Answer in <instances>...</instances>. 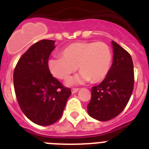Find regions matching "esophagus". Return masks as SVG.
<instances>
[{
    "label": "esophagus",
    "instance_id": "obj_1",
    "mask_svg": "<svg viewBox=\"0 0 149 149\" xmlns=\"http://www.w3.org/2000/svg\"><path fill=\"white\" fill-rule=\"evenodd\" d=\"M79 88H72V90H71V91H72V93H77V92H78V91H79Z\"/></svg>",
    "mask_w": 149,
    "mask_h": 149
}]
</instances>
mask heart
I'll list each match as a JSON object with an SVG mask.
<instances>
[{
  "label": "heart",
  "mask_w": 149,
  "mask_h": 149,
  "mask_svg": "<svg viewBox=\"0 0 149 149\" xmlns=\"http://www.w3.org/2000/svg\"><path fill=\"white\" fill-rule=\"evenodd\" d=\"M62 57L50 58L48 68L54 77L67 79L79 68V77L70 79L68 84L91 80L98 83L108 73L112 52L104 42H79L68 45L61 52Z\"/></svg>",
  "instance_id": "heart-1"
}]
</instances>
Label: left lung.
Wrapping results in <instances>:
<instances>
[{"mask_svg":"<svg viewBox=\"0 0 149 149\" xmlns=\"http://www.w3.org/2000/svg\"><path fill=\"white\" fill-rule=\"evenodd\" d=\"M113 63L103 81L91 89L87 105L89 115L101 121L113 119L122 112L134 88V65L132 56L112 41Z\"/></svg>","mask_w":149,"mask_h":149,"instance_id":"left-lung-1","label":"left lung"}]
</instances>
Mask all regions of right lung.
<instances>
[{
    "label": "right lung",
    "mask_w": 149,
    "mask_h": 149,
    "mask_svg": "<svg viewBox=\"0 0 149 149\" xmlns=\"http://www.w3.org/2000/svg\"><path fill=\"white\" fill-rule=\"evenodd\" d=\"M53 40L43 39L24 52L14 70V87L20 107L35 124L47 126L59 120L71 90L52 77L48 68Z\"/></svg>",
    "instance_id": "right-lung-1"
}]
</instances>
